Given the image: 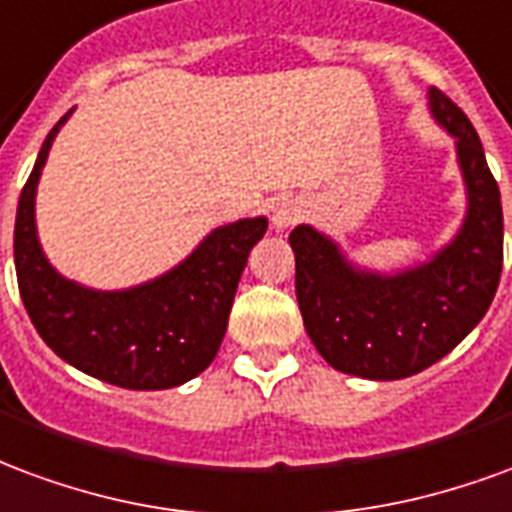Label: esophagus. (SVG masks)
Listing matches in <instances>:
<instances>
[{
  "instance_id": "1",
  "label": "esophagus",
  "mask_w": 512,
  "mask_h": 512,
  "mask_svg": "<svg viewBox=\"0 0 512 512\" xmlns=\"http://www.w3.org/2000/svg\"><path fill=\"white\" fill-rule=\"evenodd\" d=\"M305 215L302 210V204L297 199H283L275 204V210H272V226L278 231H286L292 229L294 223Z\"/></svg>"
}]
</instances>
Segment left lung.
Returning a JSON list of instances; mask_svg holds the SVG:
<instances>
[{
    "label": "left lung",
    "instance_id": "left-lung-1",
    "mask_svg": "<svg viewBox=\"0 0 512 512\" xmlns=\"http://www.w3.org/2000/svg\"><path fill=\"white\" fill-rule=\"evenodd\" d=\"M428 108L455 138L464 179L466 215L453 240L412 267L376 272L308 223L289 234L305 333L341 374L374 382L420 374L475 330L499 286L502 201L483 144L439 89H428Z\"/></svg>",
    "mask_w": 512,
    "mask_h": 512
}]
</instances>
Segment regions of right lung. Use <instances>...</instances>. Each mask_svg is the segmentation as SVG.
I'll return each instance as SVG.
<instances>
[{
  "mask_svg": "<svg viewBox=\"0 0 512 512\" xmlns=\"http://www.w3.org/2000/svg\"><path fill=\"white\" fill-rule=\"evenodd\" d=\"M67 111L37 152L16 212L13 256L18 292L40 338L67 365L125 390H169L215 360L229 327L248 253L267 218H240L212 229L177 267L128 289H92L65 278L37 237V182Z\"/></svg>",
  "mask_w": 512,
  "mask_h": 512,
  "instance_id": "obj_1",
  "label": "right lung"
}]
</instances>
